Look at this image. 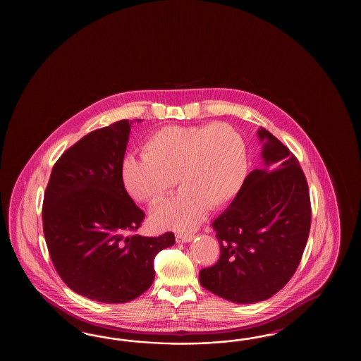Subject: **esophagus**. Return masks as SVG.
<instances>
[{
	"label": "esophagus",
	"instance_id": "1",
	"mask_svg": "<svg viewBox=\"0 0 361 361\" xmlns=\"http://www.w3.org/2000/svg\"><path fill=\"white\" fill-rule=\"evenodd\" d=\"M195 238V233H188V231H180L176 234V240L177 242H190Z\"/></svg>",
	"mask_w": 361,
	"mask_h": 361
}]
</instances>
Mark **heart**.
<instances>
[{
	"instance_id": "1",
	"label": "heart",
	"mask_w": 361,
	"mask_h": 361,
	"mask_svg": "<svg viewBox=\"0 0 361 361\" xmlns=\"http://www.w3.org/2000/svg\"><path fill=\"white\" fill-rule=\"evenodd\" d=\"M142 152L123 161L124 186L135 200L157 205L180 177L183 192L153 214L157 225L177 230L195 228L208 207L228 204L247 169L246 142L228 124L166 126L148 136Z\"/></svg>"
}]
</instances>
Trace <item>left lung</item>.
<instances>
[{
	"label": "left lung",
	"instance_id": "obj_1",
	"mask_svg": "<svg viewBox=\"0 0 361 361\" xmlns=\"http://www.w3.org/2000/svg\"><path fill=\"white\" fill-rule=\"evenodd\" d=\"M266 166L254 169L212 228L219 258L200 271L210 293L234 303L266 300L295 274L311 226L306 176L295 154L264 128Z\"/></svg>",
	"mask_w": 361,
	"mask_h": 361
}]
</instances>
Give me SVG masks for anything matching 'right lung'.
<instances>
[{"label":"right lung","mask_w":361,"mask_h":361,"mask_svg":"<svg viewBox=\"0 0 361 361\" xmlns=\"http://www.w3.org/2000/svg\"><path fill=\"white\" fill-rule=\"evenodd\" d=\"M131 123L90 132L56 160L42 205L46 245L58 275L73 291L126 303L147 291L154 257L175 243L172 231L137 234L145 213L123 183Z\"/></svg>","instance_id":"1"}]
</instances>
